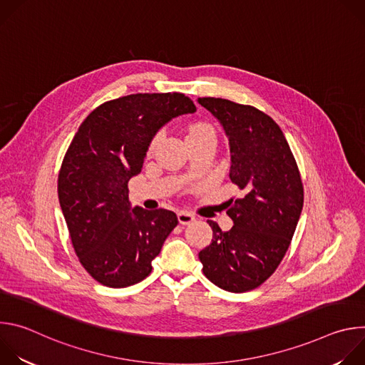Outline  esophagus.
Instances as JSON below:
<instances>
[{"mask_svg": "<svg viewBox=\"0 0 365 365\" xmlns=\"http://www.w3.org/2000/svg\"><path fill=\"white\" fill-rule=\"evenodd\" d=\"M178 220L182 225H189L195 221V215L190 214V212H186V211H182L178 214Z\"/></svg>", "mask_w": 365, "mask_h": 365, "instance_id": "34e87169", "label": "esophagus"}]
</instances>
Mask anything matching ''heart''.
<instances>
[{
	"label": "heart",
	"instance_id": "obj_1",
	"mask_svg": "<svg viewBox=\"0 0 365 365\" xmlns=\"http://www.w3.org/2000/svg\"><path fill=\"white\" fill-rule=\"evenodd\" d=\"M160 134L155 135L151 145H150V151H153V148L158 145V143L160 141ZM205 138H211V140H217V134L215 130L211 124H206V123H196L192 124L187 128V134H186V141H197V140H205Z\"/></svg>",
	"mask_w": 365,
	"mask_h": 365
}]
</instances>
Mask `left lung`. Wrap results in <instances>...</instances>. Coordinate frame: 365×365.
Listing matches in <instances>:
<instances>
[{
    "mask_svg": "<svg viewBox=\"0 0 365 365\" xmlns=\"http://www.w3.org/2000/svg\"><path fill=\"white\" fill-rule=\"evenodd\" d=\"M230 141V179L244 196L228 202L234 227L217 222L212 242L199 252L203 274L218 287L242 293L263 284L279 267L293 238L303 185L280 127L263 111L222 99L197 98Z\"/></svg>",
    "mask_w": 365,
    "mask_h": 365,
    "instance_id": "1",
    "label": "left lung"
}]
</instances>
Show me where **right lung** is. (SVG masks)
<instances>
[{
  "label": "right lung",
  "instance_id": "right-lung-1",
  "mask_svg": "<svg viewBox=\"0 0 365 365\" xmlns=\"http://www.w3.org/2000/svg\"><path fill=\"white\" fill-rule=\"evenodd\" d=\"M195 111L193 101L179 92L133 93L103 102L75 134L58 195L73 250L98 283L127 287L151 273L178 217L131 207L128 182L141 172L155 133Z\"/></svg>",
  "mask_w": 365,
  "mask_h": 365
}]
</instances>
